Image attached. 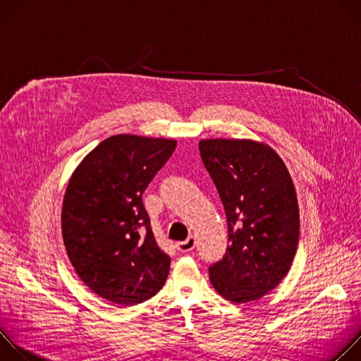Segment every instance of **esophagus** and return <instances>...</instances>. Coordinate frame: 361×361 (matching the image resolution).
I'll return each mask as SVG.
<instances>
[{
	"label": "esophagus",
	"instance_id": "esophagus-1",
	"mask_svg": "<svg viewBox=\"0 0 361 361\" xmlns=\"http://www.w3.org/2000/svg\"><path fill=\"white\" fill-rule=\"evenodd\" d=\"M194 247H195V238L194 237H188L185 241H178L177 243V248L181 252H188V251L194 250Z\"/></svg>",
	"mask_w": 361,
	"mask_h": 361
}]
</instances>
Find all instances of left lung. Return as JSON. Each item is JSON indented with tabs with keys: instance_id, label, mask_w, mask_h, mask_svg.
<instances>
[{
	"instance_id": "1",
	"label": "left lung",
	"mask_w": 361,
	"mask_h": 361,
	"mask_svg": "<svg viewBox=\"0 0 361 361\" xmlns=\"http://www.w3.org/2000/svg\"><path fill=\"white\" fill-rule=\"evenodd\" d=\"M200 156L223 201L228 245L210 281L237 304L260 300L291 269L300 238L298 200L290 171L269 144L207 138Z\"/></svg>"
}]
</instances>
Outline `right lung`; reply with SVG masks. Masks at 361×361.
Returning <instances> with one entry per match:
<instances>
[{
  "instance_id": "obj_1",
  "label": "right lung",
  "mask_w": 361,
  "mask_h": 361,
  "mask_svg": "<svg viewBox=\"0 0 361 361\" xmlns=\"http://www.w3.org/2000/svg\"><path fill=\"white\" fill-rule=\"evenodd\" d=\"M176 140L117 134L77 166L66 188L61 231L78 277L121 305L156 295L171 259L157 244L141 194L171 157Z\"/></svg>"
}]
</instances>
